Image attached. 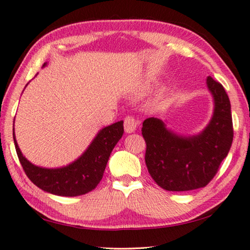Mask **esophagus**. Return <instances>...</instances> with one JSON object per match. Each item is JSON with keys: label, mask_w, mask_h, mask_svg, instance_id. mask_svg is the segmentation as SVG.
Returning a JSON list of instances; mask_svg holds the SVG:
<instances>
[{"label": "esophagus", "mask_w": 250, "mask_h": 250, "mask_svg": "<svg viewBox=\"0 0 250 250\" xmlns=\"http://www.w3.org/2000/svg\"><path fill=\"white\" fill-rule=\"evenodd\" d=\"M139 122L133 117H126L125 119V131L126 133H132L137 130Z\"/></svg>", "instance_id": "obj_1"}]
</instances>
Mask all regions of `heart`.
Segmentation results:
<instances>
[{
    "label": "heart",
    "mask_w": 250,
    "mask_h": 250,
    "mask_svg": "<svg viewBox=\"0 0 250 250\" xmlns=\"http://www.w3.org/2000/svg\"><path fill=\"white\" fill-rule=\"evenodd\" d=\"M152 87H153V83H150V82H146L145 83H142L137 88V89L134 90L133 96L135 97V98H139V97L145 96L152 89Z\"/></svg>",
    "instance_id": "obj_1"
}]
</instances>
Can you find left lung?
I'll use <instances>...</instances> for the list:
<instances>
[{
	"instance_id": "1",
	"label": "left lung",
	"mask_w": 250,
	"mask_h": 250,
	"mask_svg": "<svg viewBox=\"0 0 250 250\" xmlns=\"http://www.w3.org/2000/svg\"><path fill=\"white\" fill-rule=\"evenodd\" d=\"M206 84L213 97L214 110L208 125L200 133L179 134L158 118L143 121L147 171L155 183L167 191L204 188L230 150L234 131L229 98L222 84L210 76Z\"/></svg>"
}]
</instances>
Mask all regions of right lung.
<instances>
[{
  "mask_svg": "<svg viewBox=\"0 0 250 250\" xmlns=\"http://www.w3.org/2000/svg\"><path fill=\"white\" fill-rule=\"evenodd\" d=\"M46 65L47 62H44L43 67ZM122 134V120L104 126L74 162L62 167L48 168L35 166L25 158L16 142L13 129L16 153L28 179L43 191L58 196H79L96 188L103 179L109 156Z\"/></svg>",
  "mask_w": 250,
  "mask_h": 250,
  "instance_id": "right-lung-1",
  "label": "right lung"
}]
</instances>
